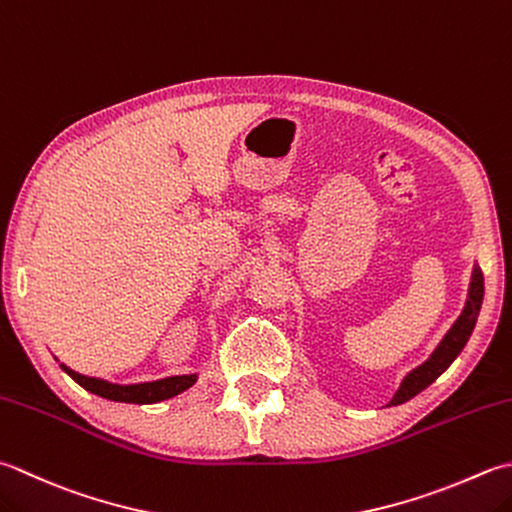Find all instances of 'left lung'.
I'll use <instances>...</instances> for the list:
<instances>
[{"label": "left lung", "mask_w": 512, "mask_h": 512, "mask_svg": "<svg viewBox=\"0 0 512 512\" xmlns=\"http://www.w3.org/2000/svg\"><path fill=\"white\" fill-rule=\"evenodd\" d=\"M482 302H484V275H482V268L475 266L473 275H470L468 299L464 304L462 315H459L457 322L450 326V330L444 335L442 342L437 344L433 353H430L426 362L410 370V373L402 379V384H399L397 393L393 395V399H390L388 406H399L408 402V399H413L415 395L422 393L424 388L433 384L435 379L455 362L457 355L464 350L470 335H473L479 310H482Z\"/></svg>", "instance_id": "left-lung-1"}]
</instances>
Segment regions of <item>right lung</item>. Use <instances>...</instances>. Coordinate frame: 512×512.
Here are the masks:
<instances>
[{
  "label": "right lung",
  "instance_id": "1",
  "mask_svg": "<svg viewBox=\"0 0 512 512\" xmlns=\"http://www.w3.org/2000/svg\"><path fill=\"white\" fill-rule=\"evenodd\" d=\"M62 370L66 375H70L75 382L86 388L88 393L99 395L104 399H110V402H124V404H157L164 402V399L175 397L179 393H184L190 386L197 382V373H188V375H173V377H164V379H155V382H139V384H113L108 379L102 377H88L77 373V370L68 368L62 364Z\"/></svg>",
  "mask_w": 512,
  "mask_h": 512
}]
</instances>
